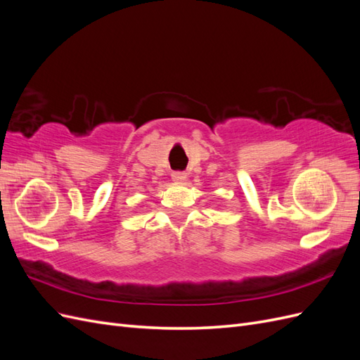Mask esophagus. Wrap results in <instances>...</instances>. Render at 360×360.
<instances>
[{
    "mask_svg": "<svg viewBox=\"0 0 360 360\" xmlns=\"http://www.w3.org/2000/svg\"><path fill=\"white\" fill-rule=\"evenodd\" d=\"M171 177H172V180L174 181H184L186 180V172H181V171H174L172 174H171Z\"/></svg>",
    "mask_w": 360,
    "mask_h": 360,
    "instance_id": "1",
    "label": "esophagus"
}]
</instances>
